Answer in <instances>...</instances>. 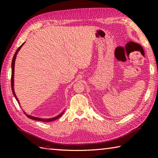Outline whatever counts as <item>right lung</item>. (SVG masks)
<instances>
[{
  "mask_svg": "<svg viewBox=\"0 0 158 158\" xmlns=\"http://www.w3.org/2000/svg\"><path fill=\"white\" fill-rule=\"evenodd\" d=\"M24 44V43L23 44L18 47V49L16 50L15 54H14V56H13V59H12V76H11V88H12V94L13 95H14V97H15L16 99L17 100V102L18 103H20V102H19V100L17 98L16 95V94L15 92H14V64H15V60H16V55L18 54V51H20V49H21V47H22V45ZM26 115L29 118H31V119H33V120H36V121H44V122H50V121H55L56 120V119L59 118V117H60L62 116V114H63V112L60 113V114H59L58 116H56L54 118H46V119H44V118H38V117H33V116H30L29 115V114H27L25 112H24Z\"/></svg>",
  "mask_w": 158,
  "mask_h": 158,
  "instance_id": "obj_1",
  "label": "right lung"
}]
</instances>
